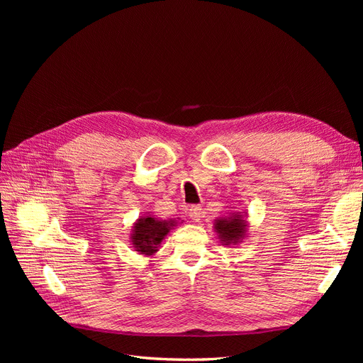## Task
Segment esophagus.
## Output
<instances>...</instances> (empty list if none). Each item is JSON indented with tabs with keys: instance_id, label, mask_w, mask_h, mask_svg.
I'll return each mask as SVG.
<instances>
[{
	"instance_id": "esophagus-1",
	"label": "esophagus",
	"mask_w": 363,
	"mask_h": 363,
	"mask_svg": "<svg viewBox=\"0 0 363 363\" xmlns=\"http://www.w3.org/2000/svg\"><path fill=\"white\" fill-rule=\"evenodd\" d=\"M189 216L194 223H200V219L203 218V211L200 206H192L189 208Z\"/></svg>"
}]
</instances>
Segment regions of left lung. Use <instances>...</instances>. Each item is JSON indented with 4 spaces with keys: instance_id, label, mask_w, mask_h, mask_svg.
<instances>
[{
    "instance_id": "left-lung-1",
    "label": "left lung",
    "mask_w": 363,
    "mask_h": 363,
    "mask_svg": "<svg viewBox=\"0 0 363 363\" xmlns=\"http://www.w3.org/2000/svg\"><path fill=\"white\" fill-rule=\"evenodd\" d=\"M215 233L221 245L233 247L239 245L247 238L248 221L245 212H230L228 216L215 219Z\"/></svg>"
}]
</instances>
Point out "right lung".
Here are the masks:
<instances>
[{"instance_id":"add662e5","label":"right lung","mask_w":363,"mask_h":363,"mask_svg":"<svg viewBox=\"0 0 363 363\" xmlns=\"http://www.w3.org/2000/svg\"><path fill=\"white\" fill-rule=\"evenodd\" d=\"M177 224V219H160L147 213L138 218L131 227L130 242L139 255L152 256L159 251L162 240Z\"/></svg>"}]
</instances>
